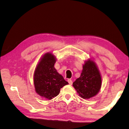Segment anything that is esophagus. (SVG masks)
Returning a JSON list of instances; mask_svg holds the SVG:
<instances>
[{
    "label": "esophagus",
    "instance_id": "34e87169",
    "mask_svg": "<svg viewBox=\"0 0 129 129\" xmlns=\"http://www.w3.org/2000/svg\"><path fill=\"white\" fill-rule=\"evenodd\" d=\"M68 83H69V84L70 85H72V84H73V81H72V80H71V79H68Z\"/></svg>",
    "mask_w": 129,
    "mask_h": 129
}]
</instances>
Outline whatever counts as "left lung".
I'll use <instances>...</instances> for the list:
<instances>
[{
  "mask_svg": "<svg viewBox=\"0 0 129 129\" xmlns=\"http://www.w3.org/2000/svg\"><path fill=\"white\" fill-rule=\"evenodd\" d=\"M102 85V77L94 61H85L81 76L73 83L79 96L83 99H89L96 96Z\"/></svg>",
  "mask_w": 129,
  "mask_h": 129,
  "instance_id": "1",
  "label": "left lung"
}]
</instances>
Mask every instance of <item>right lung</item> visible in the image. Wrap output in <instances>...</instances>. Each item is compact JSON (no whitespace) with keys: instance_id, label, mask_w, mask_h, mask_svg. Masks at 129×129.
Listing matches in <instances>:
<instances>
[{"instance_id":"right-lung-1","label":"right lung","mask_w":129,"mask_h":129,"mask_svg":"<svg viewBox=\"0 0 129 129\" xmlns=\"http://www.w3.org/2000/svg\"><path fill=\"white\" fill-rule=\"evenodd\" d=\"M56 58L52 53H47L41 58L34 71L33 81L36 92L47 100L59 94L60 89L68 84L54 67Z\"/></svg>"}]
</instances>
